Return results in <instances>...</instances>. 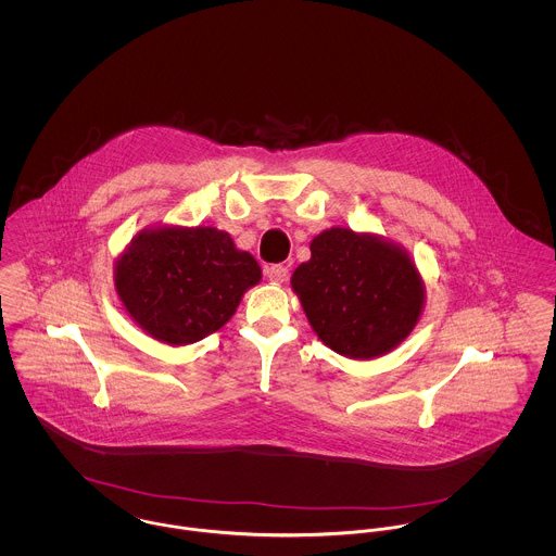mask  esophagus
Returning a JSON list of instances; mask_svg holds the SVG:
<instances>
[{
    "label": "esophagus",
    "mask_w": 556,
    "mask_h": 556,
    "mask_svg": "<svg viewBox=\"0 0 556 556\" xmlns=\"http://www.w3.org/2000/svg\"><path fill=\"white\" fill-rule=\"evenodd\" d=\"M266 277H268L273 283H286L288 277H290V268L283 265H270L266 268Z\"/></svg>",
    "instance_id": "34e87169"
}]
</instances>
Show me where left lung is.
<instances>
[{"label": "left lung", "mask_w": 556, "mask_h": 556, "mask_svg": "<svg viewBox=\"0 0 556 556\" xmlns=\"http://www.w3.org/2000/svg\"><path fill=\"white\" fill-rule=\"evenodd\" d=\"M291 290L318 340L361 361L404 342L425 302L424 279L400 245L344 227L311 241V261L293 270Z\"/></svg>", "instance_id": "8db88e82"}]
</instances>
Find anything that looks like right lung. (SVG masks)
Masks as SVG:
<instances>
[{
	"mask_svg": "<svg viewBox=\"0 0 556 556\" xmlns=\"http://www.w3.org/2000/svg\"><path fill=\"white\" fill-rule=\"evenodd\" d=\"M261 277L254 256L214 227L143 229L114 265V288L127 313L168 345L218 331Z\"/></svg>",
	"mask_w": 556,
	"mask_h": 556,
	"instance_id": "right-lung-1",
	"label": "right lung"
}]
</instances>
